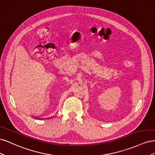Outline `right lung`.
Here are the masks:
<instances>
[{"instance_id":"1","label":"right lung","mask_w":155,"mask_h":155,"mask_svg":"<svg viewBox=\"0 0 155 155\" xmlns=\"http://www.w3.org/2000/svg\"><path fill=\"white\" fill-rule=\"evenodd\" d=\"M46 118H36V119H39V120H43V119H46Z\"/></svg>"}]
</instances>
